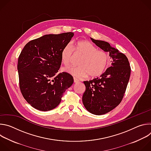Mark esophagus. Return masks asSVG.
<instances>
[{
  "label": "esophagus",
  "instance_id": "1",
  "mask_svg": "<svg viewBox=\"0 0 151 151\" xmlns=\"http://www.w3.org/2000/svg\"><path fill=\"white\" fill-rule=\"evenodd\" d=\"M73 80H74V82L75 83H77V82H78L79 81L77 79V78H73Z\"/></svg>",
  "mask_w": 151,
  "mask_h": 151
}]
</instances>
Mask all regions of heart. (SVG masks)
<instances>
[{
	"label": "heart",
	"mask_w": 151,
	"mask_h": 151,
	"mask_svg": "<svg viewBox=\"0 0 151 151\" xmlns=\"http://www.w3.org/2000/svg\"><path fill=\"white\" fill-rule=\"evenodd\" d=\"M73 52L83 56L79 62V66H69L63 69V71L76 78H83L88 75L91 78L100 76L108 65L109 54L104 51L98 50L96 46L87 40L78 41L73 47L70 42L68 43L63 47L61 60L64 65L68 66L71 63Z\"/></svg>",
	"instance_id": "1"
}]
</instances>
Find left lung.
Segmentation results:
<instances>
[{
	"mask_svg": "<svg viewBox=\"0 0 151 151\" xmlns=\"http://www.w3.org/2000/svg\"><path fill=\"white\" fill-rule=\"evenodd\" d=\"M97 46L109 52L112 58L111 66L100 77L83 81L85 91L83 104L90 113L100 115L110 112L121 102L131 73L130 63L126 55L112 48L108 42L91 38Z\"/></svg>",
	"mask_w": 151,
	"mask_h": 151,
	"instance_id": "1",
	"label": "left lung"
}]
</instances>
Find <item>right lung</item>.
<instances>
[{
    "instance_id": "1",
    "label": "right lung",
    "mask_w": 151,
    "mask_h": 151,
    "mask_svg": "<svg viewBox=\"0 0 151 151\" xmlns=\"http://www.w3.org/2000/svg\"><path fill=\"white\" fill-rule=\"evenodd\" d=\"M74 34L46 35L24 46L18 60L19 85L24 99L34 108L51 111L60 104L63 93L73 83L72 76L58 72L61 52Z\"/></svg>"
}]
</instances>
